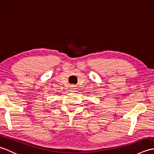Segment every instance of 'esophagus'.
Returning a JSON list of instances; mask_svg holds the SVG:
<instances>
[{
	"mask_svg": "<svg viewBox=\"0 0 154 154\" xmlns=\"http://www.w3.org/2000/svg\"><path fill=\"white\" fill-rule=\"evenodd\" d=\"M75 89H75V87H72L71 89V91H72V92H74V91H75Z\"/></svg>",
	"mask_w": 154,
	"mask_h": 154,
	"instance_id": "obj_1",
	"label": "esophagus"
}]
</instances>
